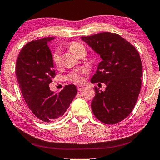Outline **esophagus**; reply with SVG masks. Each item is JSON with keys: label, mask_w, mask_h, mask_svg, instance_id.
Here are the masks:
<instances>
[{"label": "esophagus", "mask_w": 160, "mask_h": 160, "mask_svg": "<svg viewBox=\"0 0 160 160\" xmlns=\"http://www.w3.org/2000/svg\"><path fill=\"white\" fill-rule=\"evenodd\" d=\"M77 88H78V91H80V90H82L83 86H82V85H78V86H77Z\"/></svg>", "instance_id": "34e87169"}]
</instances>
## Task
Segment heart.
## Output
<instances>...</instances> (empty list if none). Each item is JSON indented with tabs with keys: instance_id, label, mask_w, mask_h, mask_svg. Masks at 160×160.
<instances>
[{
	"instance_id": "1",
	"label": "heart",
	"mask_w": 160,
	"mask_h": 160,
	"mask_svg": "<svg viewBox=\"0 0 160 160\" xmlns=\"http://www.w3.org/2000/svg\"><path fill=\"white\" fill-rule=\"evenodd\" d=\"M68 48L73 54H75L78 56L82 52L85 51V47L83 46L82 44H81L80 43L75 42L70 43V44H68ZM52 60H53L54 65L56 67H59L61 65V56L58 49L55 50V51L54 52L53 54H52ZM85 72V71L84 70L78 71V72H70L66 76V79L70 81H73V82H81L83 80V77L82 75Z\"/></svg>"
}]
</instances>
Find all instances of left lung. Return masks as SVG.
<instances>
[{
  "label": "left lung",
  "mask_w": 160,
  "mask_h": 160,
  "mask_svg": "<svg viewBox=\"0 0 160 160\" xmlns=\"http://www.w3.org/2000/svg\"><path fill=\"white\" fill-rule=\"evenodd\" d=\"M100 54L102 61L91 82H104L106 90L95 88L92 113L106 124L126 118L134 108L141 90L142 64L139 52L120 35L109 32L81 37Z\"/></svg>",
  "instance_id": "obj_1"
}]
</instances>
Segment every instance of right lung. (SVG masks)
Wrapping results in <instances>:
<instances>
[{
    "label": "right lung",
    "mask_w": 160,
    "mask_h": 160,
    "mask_svg": "<svg viewBox=\"0 0 160 160\" xmlns=\"http://www.w3.org/2000/svg\"><path fill=\"white\" fill-rule=\"evenodd\" d=\"M53 37L34 40L21 49L16 64L17 81L28 108L44 122H53L64 115L78 93L75 85L58 92L49 84L56 74L48 42Z\"/></svg>",
    "instance_id": "1"
}]
</instances>
